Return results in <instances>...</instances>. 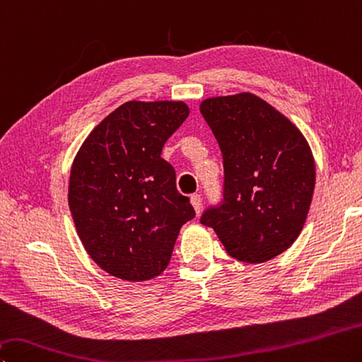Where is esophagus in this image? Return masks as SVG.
I'll return each instance as SVG.
<instances>
[{
    "label": "esophagus",
    "mask_w": 362,
    "mask_h": 362,
    "mask_svg": "<svg viewBox=\"0 0 362 362\" xmlns=\"http://www.w3.org/2000/svg\"><path fill=\"white\" fill-rule=\"evenodd\" d=\"M189 201H192V206L194 207L196 214H199L201 212V206H202L201 194H192V196H189Z\"/></svg>",
    "instance_id": "esophagus-1"
}]
</instances>
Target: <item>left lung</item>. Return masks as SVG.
<instances>
[{
	"instance_id": "8db88e82",
	"label": "left lung",
	"mask_w": 362,
	"mask_h": 362,
	"mask_svg": "<svg viewBox=\"0 0 362 362\" xmlns=\"http://www.w3.org/2000/svg\"><path fill=\"white\" fill-rule=\"evenodd\" d=\"M201 114L223 155V201L201 223L233 258L264 262L290 248L304 226L315 161L300 131L252 93L209 98Z\"/></svg>"
}]
</instances>
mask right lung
<instances>
[{
  "mask_svg": "<svg viewBox=\"0 0 362 362\" xmlns=\"http://www.w3.org/2000/svg\"><path fill=\"white\" fill-rule=\"evenodd\" d=\"M182 101H129L91 131L72 163L68 201L78 238L117 279L150 280L168 267L177 235L194 209L161 158L185 122Z\"/></svg>",
  "mask_w": 362,
  "mask_h": 362,
  "instance_id": "1",
  "label": "right lung"
}]
</instances>
